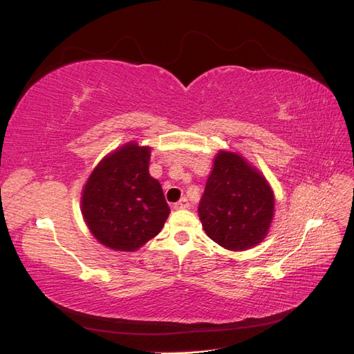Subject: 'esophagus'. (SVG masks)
Segmentation results:
<instances>
[{"instance_id":"obj_1","label":"esophagus","mask_w":354,"mask_h":354,"mask_svg":"<svg viewBox=\"0 0 354 354\" xmlns=\"http://www.w3.org/2000/svg\"><path fill=\"white\" fill-rule=\"evenodd\" d=\"M190 207V203L187 201V198H181L177 203H176V208L177 209H187Z\"/></svg>"}]
</instances>
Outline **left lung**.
<instances>
[{
    "label": "left lung",
    "instance_id": "left-lung-1",
    "mask_svg": "<svg viewBox=\"0 0 354 354\" xmlns=\"http://www.w3.org/2000/svg\"><path fill=\"white\" fill-rule=\"evenodd\" d=\"M198 212L208 238L226 250L245 251L269 233L274 195L269 181L242 155L220 151Z\"/></svg>",
    "mask_w": 354,
    "mask_h": 354
}]
</instances>
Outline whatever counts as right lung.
<instances>
[{"label":"right lung","mask_w":354,"mask_h":354,"mask_svg":"<svg viewBox=\"0 0 354 354\" xmlns=\"http://www.w3.org/2000/svg\"><path fill=\"white\" fill-rule=\"evenodd\" d=\"M151 147L128 142L106 155L84 185L81 212L93 236L131 252L155 238L169 216L159 181L149 174Z\"/></svg>","instance_id":"1"}]
</instances>
